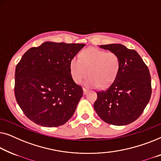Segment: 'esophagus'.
Listing matches in <instances>:
<instances>
[{"instance_id": "1", "label": "esophagus", "mask_w": 161, "mask_h": 161, "mask_svg": "<svg viewBox=\"0 0 161 161\" xmlns=\"http://www.w3.org/2000/svg\"><path fill=\"white\" fill-rule=\"evenodd\" d=\"M83 92H84V95H86L88 92V90L85 89V88H83Z\"/></svg>"}]
</instances>
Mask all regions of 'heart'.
Wrapping results in <instances>:
<instances>
[{
    "instance_id": "obj_1",
    "label": "heart",
    "mask_w": 161,
    "mask_h": 161,
    "mask_svg": "<svg viewBox=\"0 0 161 161\" xmlns=\"http://www.w3.org/2000/svg\"><path fill=\"white\" fill-rule=\"evenodd\" d=\"M120 59L112 52H106L95 47L84 49L80 59L73 58L69 62L71 77L76 83L90 76L84 84L89 87H104L113 83L118 74Z\"/></svg>"
}]
</instances>
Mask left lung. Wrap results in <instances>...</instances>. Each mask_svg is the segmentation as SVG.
Listing matches in <instances>:
<instances>
[{"mask_svg": "<svg viewBox=\"0 0 161 161\" xmlns=\"http://www.w3.org/2000/svg\"><path fill=\"white\" fill-rule=\"evenodd\" d=\"M100 47L118 55L120 67L112 85L105 90L97 92L94 108L106 123L128 125L139 118L150 99L149 69L136 51L124 45L112 44Z\"/></svg>", "mask_w": 161, "mask_h": 161, "instance_id": "left-lung-1", "label": "left lung"}]
</instances>
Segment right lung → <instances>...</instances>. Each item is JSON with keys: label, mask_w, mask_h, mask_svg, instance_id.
<instances>
[{"label": "right lung", "mask_w": 161, "mask_h": 161, "mask_svg": "<svg viewBox=\"0 0 161 161\" xmlns=\"http://www.w3.org/2000/svg\"><path fill=\"white\" fill-rule=\"evenodd\" d=\"M85 46L47 42L22 56L15 70L14 95L33 123L58 127L73 116L83 90L71 77L69 62Z\"/></svg>", "instance_id": "add662e5"}]
</instances>
